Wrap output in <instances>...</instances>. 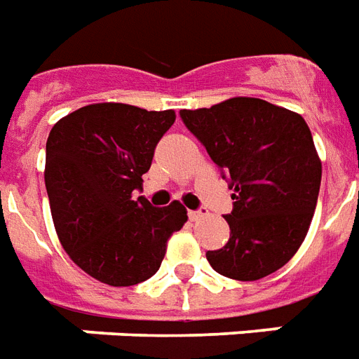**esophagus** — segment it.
Wrapping results in <instances>:
<instances>
[{
  "instance_id": "obj_1",
  "label": "esophagus",
  "mask_w": 359,
  "mask_h": 359,
  "mask_svg": "<svg viewBox=\"0 0 359 359\" xmlns=\"http://www.w3.org/2000/svg\"><path fill=\"white\" fill-rule=\"evenodd\" d=\"M188 217H190V220H201L203 217H207V211H188Z\"/></svg>"
}]
</instances>
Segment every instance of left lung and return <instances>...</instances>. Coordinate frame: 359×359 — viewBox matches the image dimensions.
<instances>
[{
  "label": "left lung",
  "instance_id": "left-lung-1",
  "mask_svg": "<svg viewBox=\"0 0 359 359\" xmlns=\"http://www.w3.org/2000/svg\"><path fill=\"white\" fill-rule=\"evenodd\" d=\"M233 190L230 240L207 251L215 272L255 281L287 264L306 238L321 182V159L301 114L262 98L233 97L180 110Z\"/></svg>",
  "mask_w": 359,
  "mask_h": 359
}]
</instances>
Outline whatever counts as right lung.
<instances>
[{"label": "right lung", "instance_id": "obj_1", "mask_svg": "<svg viewBox=\"0 0 359 359\" xmlns=\"http://www.w3.org/2000/svg\"><path fill=\"white\" fill-rule=\"evenodd\" d=\"M175 118V110L98 102L60 118L49 133L45 188L58 240L85 274L106 285L152 278L169 238L188 220L180 201L152 207L144 196L133 198Z\"/></svg>", "mask_w": 359, "mask_h": 359}]
</instances>
